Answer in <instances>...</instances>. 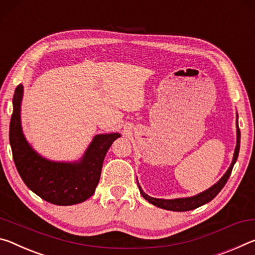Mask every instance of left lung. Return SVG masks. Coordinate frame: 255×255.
Masks as SVG:
<instances>
[{
  "label": "left lung",
  "mask_w": 255,
  "mask_h": 255,
  "mask_svg": "<svg viewBox=\"0 0 255 255\" xmlns=\"http://www.w3.org/2000/svg\"><path fill=\"white\" fill-rule=\"evenodd\" d=\"M240 144H241V131L239 128V122H237V144L235 148V153H234V158L232 161V165L229 167L226 174L220 178V181L215 184L214 186H211L210 189H208L207 191L202 192L195 197H191V198H185V199H175V200H162V199H155V198H150L149 195H147L142 191V189L139 186L140 193L142 194V197L148 200V202L152 203L153 206L159 207L161 209H166V210H172V211H189V210H193L195 208H199L203 206V204L208 203L211 201L217 194L222 191L223 187L226 184L229 176H231L233 167L235 165V162L237 160V157H239V152H240Z\"/></svg>",
  "instance_id": "obj_1"
}]
</instances>
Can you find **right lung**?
Wrapping results in <instances>:
<instances>
[{"label":"right lung","mask_w":255,"mask_h":255,"mask_svg":"<svg viewBox=\"0 0 255 255\" xmlns=\"http://www.w3.org/2000/svg\"><path fill=\"white\" fill-rule=\"evenodd\" d=\"M22 88V85L15 88L10 121V144L16 170L24 184L45 201L57 206L83 202L95 193L107 150L121 135L119 133L96 135L78 164L46 160L33 151L22 134L20 124Z\"/></svg>","instance_id":"right-lung-1"}]
</instances>
